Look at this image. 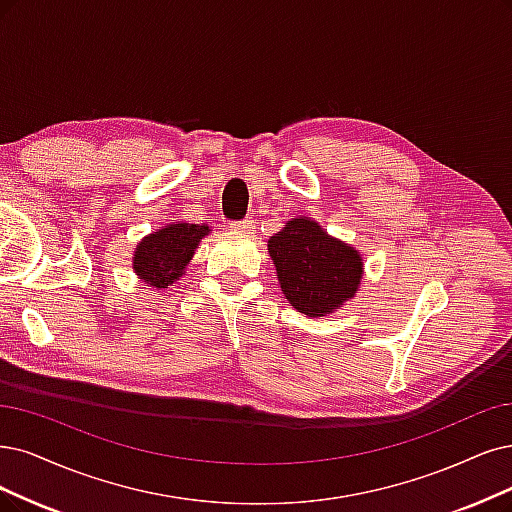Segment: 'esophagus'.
Wrapping results in <instances>:
<instances>
[{
    "mask_svg": "<svg viewBox=\"0 0 512 512\" xmlns=\"http://www.w3.org/2000/svg\"><path fill=\"white\" fill-rule=\"evenodd\" d=\"M230 227L234 232H240V234H253L255 232V221L246 217L242 221H232Z\"/></svg>",
    "mask_w": 512,
    "mask_h": 512,
    "instance_id": "1",
    "label": "esophagus"
}]
</instances>
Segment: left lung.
Instances as JSON below:
<instances>
[{
    "label": "left lung",
    "mask_w": 512,
    "mask_h": 512,
    "mask_svg": "<svg viewBox=\"0 0 512 512\" xmlns=\"http://www.w3.org/2000/svg\"><path fill=\"white\" fill-rule=\"evenodd\" d=\"M280 289L306 316H327L361 287L363 257L308 217L289 221L268 240Z\"/></svg>",
    "instance_id": "obj_1"
}]
</instances>
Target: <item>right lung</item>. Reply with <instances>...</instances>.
<instances>
[{"label":"right lung","instance_id":"obj_1","mask_svg":"<svg viewBox=\"0 0 512 512\" xmlns=\"http://www.w3.org/2000/svg\"><path fill=\"white\" fill-rule=\"evenodd\" d=\"M208 225L198 223H170L162 230L145 236L135 249L132 270L147 287L168 289L179 276H183L189 259L204 236Z\"/></svg>","mask_w":512,"mask_h":512}]
</instances>
